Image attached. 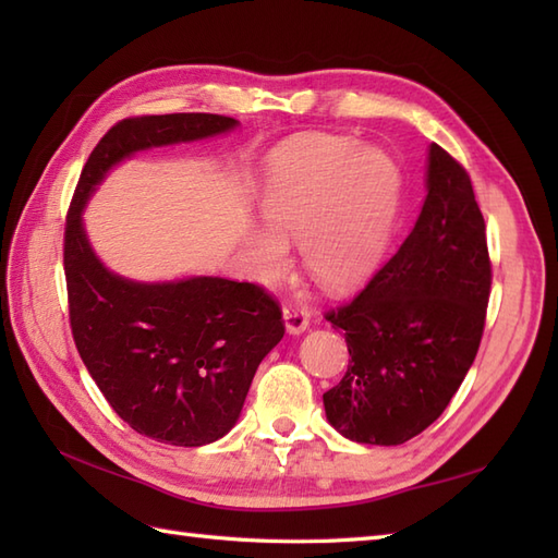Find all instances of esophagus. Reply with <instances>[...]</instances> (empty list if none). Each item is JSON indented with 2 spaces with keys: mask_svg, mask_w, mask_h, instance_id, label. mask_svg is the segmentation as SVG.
<instances>
[{
  "mask_svg": "<svg viewBox=\"0 0 558 558\" xmlns=\"http://www.w3.org/2000/svg\"><path fill=\"white\" fill-rule=\"evenodd\" d=\"M282 322H286L290 336H300L310 328V314L300 310V306H286V310H282Z\"/></svg>",
  "mask_w": 558,
  "mask_h": 558,
  "instance_id": "obj_1",
  "label": "esophagus"
}]
</instances>
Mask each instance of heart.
<instances>
[{
	"label": "heart",
	"mask_w": 558,
	"mask_h": 558,
	"mask_svg": "<svg viewBox=\"0 0 558 558\" xmlns=\"http://www.w3.org/2000/svg\"><path fill=\"white\" fill-rule=\"evenodd\" d=\"M400 196L396 162L350 138L312 136L272 158L260 213L268 228L248 232L258 280L278 282L290 242H302L306 272L330 290L360 286L381 264Z\"/></svg>",
	"instance_id": "obj_1"
}]
</instances>
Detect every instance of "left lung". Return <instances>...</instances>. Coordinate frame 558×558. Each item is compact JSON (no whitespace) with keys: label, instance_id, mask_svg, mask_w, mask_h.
Listing matches in <instances>:
<instances>
[{"label":"left lung","instance_id":"8db88e82","mask_svg":"<svg viewBox=\"0 0 558 558\" xmlns=\"http://www.w3.org/2000/svg\"><path fill=\"white\" fill-rule=\"evenodd\" d=\"M408 240L369 286L326 318L348 342L326 420L350 441L400 446L441 417L480 350L492 266L468 172L432 144Z\"/></svg>","mask_w":558,"mask_h":558}]
</instances>
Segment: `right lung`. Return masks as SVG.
<instances>
[{
  "mask_svg": "<svg viewBox=\"0 0 558 558\" xmlns=\"http://www.w3.org/2000/svg\"><path fill=\"white\" fill-rule=\"evenodd\" d=\"M220 114H153L112 126L71 201L64 272L71 333L112 410L160 444L196 448L236 424L260 360L286 336L278 304L252 282L218 276L134 280L93 248L83 210L108 174L141 150L230 134Z\"/></svg>",
  "mask_w": 558,
  "mask_h": 558,
  "instance_id": "right-lung-1",
  "label": "right lung"
}]
</instances>
